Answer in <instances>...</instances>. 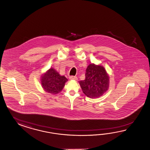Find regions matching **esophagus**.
<instances>
[{"label":"esophagus","instance_id":"1","mask_svg":"<svg viewBox=\"0 0 150 150\" xmlns=\"http://www.w3.org/2000/svg\"><path fill=\"white\" fill-rule=\"evenodd\" d=\"M69 79L70 80H77V77L76 76H71L69 77Z\"/></svg>","mask_w":150,"mask_h":150}]
</instances>
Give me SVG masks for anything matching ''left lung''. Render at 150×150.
Wrapping results in <instances>:
<instances>
[{"label":"left lung","instance_id":"left-lung-1","mask_svg":"<svg viewBox=\"0 0 150 150\" xmlns=\"http://www.w3.org/2000/svg\"><path fill=\"white\" fill-rule=\"evenodd\" d=\"M83 93L90 98H98L108 90L109 76L101 65L91 63L86 70L85 79L79 81Z\"/></svg>","mask_w":150,"mask_h":150}]
</instances>
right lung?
Masks as SVG:
<instances>
[{
  "label": "right lung",
  "mask_w": 150,
  "mask_h": 150,
  "mask_svg": "<svg viewBox=\"0 0 150 150\" xmlns=\"http://www.w3.org/2000/svg\"><path fill=\"white\" fill-rule=\"evenodd\" d=\"M41 86L43 90L49 93L58 94L62 91L68 79L62 76L54 69H48L41 76Z\"/></svg>",
  "instance_id": "obj_1"
}]
</instances>
